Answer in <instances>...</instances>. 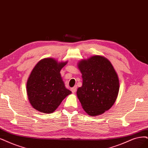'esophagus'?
Segmentation results:
<instances>
[{"label":"esophagus","mask_w":148,"mask_h":148,"mask_svg":"<svg viewBox=\"0 0 148 148\" xmlns=\"http://www.w3.org/2000/svg\"><path fill=\"white\" fill-rule=\"evenodd\" d=\"M71 91L73 92V93H75V92H76V90H77V87L74 86V87H73V88H71Z\"/></svg>","instance_id":"esophagus-1"}]
</instances>
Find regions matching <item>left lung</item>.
Segmentation results:
<instances>
[{"instance_id":"obj_1","label":"left lung","mask_w":148,"mask_h":148,"mask_svg":"<svg viewBox=\"0 0 148 148\" xmlns=\"http://www.w3.org/2000/svg\"><path fill=\"white\" fill-rule=\"evenodd\" d=\"M83 79L77 96L85 112L97 116L108 110L116 101L119 82L112 63L106 57L92 56L78 63Z\"/></svg>"}]
</instances>
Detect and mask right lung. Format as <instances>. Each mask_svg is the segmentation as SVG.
<instances>
[{"mask_svg": "<svg viewBox=\"0 0 148 148\" xmlns=\"http://www.w3.org/2000/svg\"><path fill=\"white\" fill-rule=\"evenodd\" d=\"M68 62L53 58L41 60L33 69L27 82V93L31 106L45 113H53L71 93L66 88L60 71Z\"/></svg>", "mask_w": 148, "mask_h": 148, "instance_id": "add662e5", "label": "right lung"}]
</instances>
